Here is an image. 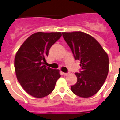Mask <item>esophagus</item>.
Instances as JSON below:
<instances>
[{
	"label": "esophagus",
	"instance_id": "34e87169",
	"mask_svg": "<svg viewBox=\"0 0 120 120\" xmlns=\"http://www.w3.org/2000/svg\"><path fill=\"white\" fill-rule=\"evenodd\" d=\"M63 75L64 76H67L68 75V73H63Z\"/></svg>",
	"mask_w": 120,
	"mask_h": 120
}]
</instances>
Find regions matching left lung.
I'll return each instance as SVG.
<instances>
[{
  "label": "left lung",
  "mask_w": 120,
  "mask_h": 120,
  "mask_svg": "<svg viewBox=\"0 0 120 120\" xmlns=\"http://www.w3.org/2000/svg\"><path fill=\"white\" fill-rule=\"evenodd\" d=\"M75 60L80 61L82 71L76 73L77 82L71 86L74 94L84 98L97 93L109 73V57L93 37L81 31L62 33Z\"/></svg>",
  "instance_id": "obj_1"
}]
</instances>
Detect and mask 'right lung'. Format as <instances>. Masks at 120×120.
I'll list each match as a JSON object with an SVG mask.
<instances>
[{
    "instance_id": "add662e5",
    "label": "right lung",
    "mask_w": 120,
    "mask_h": 120,
    "mask_svg": "<svg viewBox=\"0 0 120 120\" xmlns=\"http://www.w3.org/2000/svg\"><path fill=\"white\" fill-rule=\"evenodd\" d=\"M62 33H34L19 47L15 57V70L18 82L28 94L36 98L50 94L60 77V71L45 65L49 49Z\"/></svg>"
}]
</instances>
